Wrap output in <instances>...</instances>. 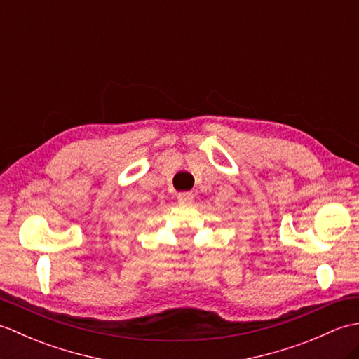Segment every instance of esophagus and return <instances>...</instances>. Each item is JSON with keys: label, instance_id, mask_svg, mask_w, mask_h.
<instances>
[{"label": "esophagus", "instance_id": "1", "mask_svg": "<svg viewBox=\"0 0 359 359\" xmlns=\"http://www.w3.org/2000/svg\"><path fill=\"white\" fill-rule=\"evenodd\" d=\"M177 201L180 203H193L194 194L191 191H182V193L177 194Z\"/></svg>", "mask_w": 359, "mask_h": 359}]
</instances>
